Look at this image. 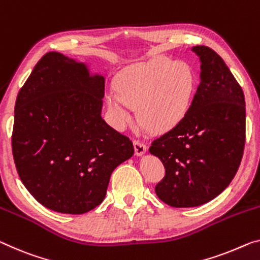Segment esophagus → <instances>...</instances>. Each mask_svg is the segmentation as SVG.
<instances>
[{
    "instance_id": "1",
    "label": "esophagus",
    "mask_w": 260,
    "mask_h": 260,
    "mask_svg": "<svg viewBox=\"0 0 260 260\" xmlns=\"http://www.w3.org/2000/svg\"><path fill=\"white\" fill-rule=\"evenodd\" d=\"M134 147L136 155H143L146 152V145L143 142L138 141V139H135L134 141Z\"/></svg>"
}]
</instances>
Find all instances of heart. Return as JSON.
Here are the masks:
<instances>
[{
  "label": "heart",
  "instance_id": "1",
  "mask_svg": "<svg viewBox=\"0 0 260 260\" xmlns=\"http://www.w3.org/2000/svg\"><path fill=\"white\" fill-rule=\"evenodd\" d=\"M195 89V74L185 61L158 57L121 72L118 83L108 87V108L118 126L134 117L138 105L142 122L153 130L171 129L188 113Z\"/></svg>",
  "mask_w": 260,
  "mask_h": 260
}]
</instances>
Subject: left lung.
Masks as SVG:
<instances>
[{
    "label": "left lung",
    "instance_id": "obj_1",
    "mask_svg": "<svg viewBox=\"0 0 260 260\" xmlns=\"http://www.w3.org/2000/svg\"><path fill=\"white\" fill-rule=\"evenodd\" d=\"M191 51L201 61V81L188 113L150 146L165 167L155 194L175 208L201 206L221 194L237 173L245 144L242 87L214 50Z\"/></svg>",
    "mask_w": 260,
    "mask_h": 260
}]
</instances>
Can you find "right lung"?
<instances>
[{
	"instance_id": "1",
	"label": "right lung",
	"mask_w": 260,
	"mask_h": 260,
	"mask_svg": "<svg viewBox=\"0 0 260 260\" xmlns=\"http://www.w3.org/2000/svg\"><path fill=\"white\" fill-rule=\"evenodd\" d=\"M105 78L49 52L19 90L11 137L24 186L46 208L83 214L106 197L110 175L134 154L126 136L101 117Z\"/></svg>"
}]
</instances>
